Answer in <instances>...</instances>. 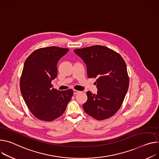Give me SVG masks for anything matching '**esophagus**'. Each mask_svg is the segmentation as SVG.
<instances>
[{"mask_svg": "<svg viewBox=\"0 0 159 159\" xmlns=\"http://www.w3.org/2000/svg\"><path fill=\"white\" fill-rule=\"evenodd\" d=\"M79 93V91H77V90H75V89L74 90V94H75H75H78Z\"/></svg>", "mask_w": 159, "mask_h": 159, "instance_id": "1", "label": "esophagus"}]
</instances>
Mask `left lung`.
<instances>
[{"label":"left lung","mask_w":159,"mask_h":159,"mask_svg":"<svg viewBox=\"0 0 159 159\" xmlns=\"http://www.w3.org/2000/svg\"><path fill=\"white\" fill-rule=\"evenodd\" d=\"M74 52L85 63L88 77L97 78V93L87 92L84 111L97 120L112 117L120 109L129 88L124 59L113 50L98 45L77 49Z\"/></svg>","instance_id":"left-lung-1"}]
</instances>
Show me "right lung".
Wrapping results in <instances>:
<instances>
[{
	"instance_id": "1",
	"label": "right lung",
	"mask_w": 159,
	"mask_h": 159,
	"mask_svg": "<svg viewBox=\"0 0 159 159\" xmlns=\"http://www.w3.org/2000/svg\"><path fill=\"white\" fill-rule=\"evenodd\" d=\"M51 46L34 51L25 61L20 78V90L25 103L34 116L52 121L64 113L74 91L52 88L51 81L57 74V63L68 51Z\"/></svg>"
}]
</instances>
